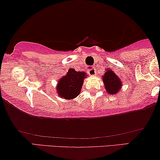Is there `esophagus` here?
I'll return each instance as SVG.
<instances>
[{
	"label": "esophagus",
	"instance_id": "1",
	"mask_svg": "<svg viewBox=\"0 0 160 160\" xmlns=\"http://www.w3.org/2000/svg\"><path fill=\"white\" fill-rule=\"evenodd\" d=\"M95 69H96L95 67H94V68H92L89 69V75L92 76H95V74H96V70Z\"/></svg>",
	"mask_w": 160,
	"mask_h": 160
}]
</instances>
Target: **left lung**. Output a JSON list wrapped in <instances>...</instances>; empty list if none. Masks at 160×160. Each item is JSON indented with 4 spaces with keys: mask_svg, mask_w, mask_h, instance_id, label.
<instances>
[{
    "mask_svg": "<svg viewBox=\"0 0 160 160\" xmlns=\"http://www.w3.org/2000/svg\"><path fill=\"white\" fill-rule=\"evenodd\" d=\"M106 73L102 76V82L105 85V89L110 95H115L119 92L122 86V82L117 74L111 71V69L106 68Z\"/></svg>",
    "mask_w": 160,
    "mask_h": 160,
    "instance_id": "obj_1",
    "label": "left lung"
}]
</instances>
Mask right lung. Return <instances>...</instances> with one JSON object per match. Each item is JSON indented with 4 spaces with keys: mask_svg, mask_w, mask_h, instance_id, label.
I'll return each mask as SVG.
<instances>
[{
    "mask_svg": "<svg viewBox=\"0 0 160 160\" xmlns=\"http://www.w3.org/2000/svg\"><path fill=\"white\" fill-rule=\"evenodd\" d=\"M85 72L76 71L70 68L65 76L60 78L57 85V92L61 98L71 100L75 98L80 94L84 78H87Z\"/></svg>",
    "mask_w": 160,
    "mask_h": 160,
    "instance_id": "right-lung-1",
    "label": "right lung"
}]
</instances>
